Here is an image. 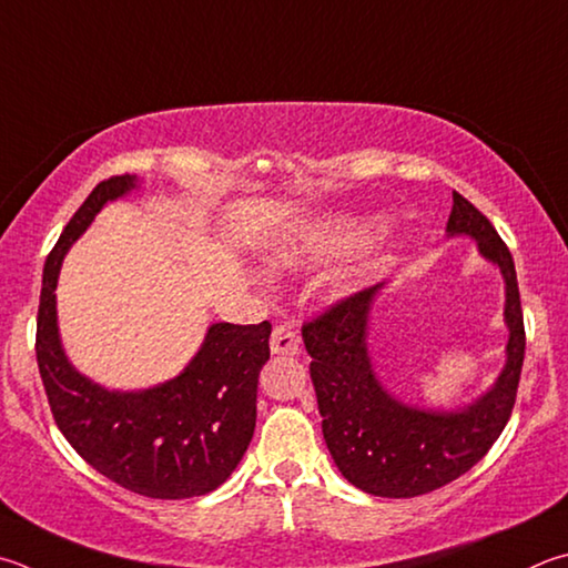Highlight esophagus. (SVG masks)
Listing matches in <instances>:
<instances>
[{
    "instance_id": "esophagus-1",
    "label": "esophagus",
    "mask_w": 568,
    "mask_h": 568,
    "mask_svg": "<svg viewBox=\"0 0 568 568\" xmlns=\"http://www.w3.org/2000/svg\"><path fill=\"white\" fill-rule=\"evenodd\" d=\"M273 355H295L297 353V335L291 325H275L271 335Z\"/></svg>"
}]
</instances>
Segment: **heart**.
<instances>
[{
	"label": "heart",
	"mask_w": 568,
	"mask_h": 568,
	"mask_svg": "<svg viewBox=\"0 0 568 568\" xmlns=\"http://www.w3.org/2000/svg\"><path fill=\"white\" fill-rule=\"evenodd\" d=\"M385 225L379 221H333L315 225V229L297 235L283 248H277L275 263L283 265H301L305 261H317V257L345 255L365 248L373 243Z\"/></svg>",
	"instance_id": "1"
}]
</instances>
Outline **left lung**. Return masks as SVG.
I'll return each instance as SVG.
<instances>
[{"instance_id":"left-lung-1","label":"left lung","mask_w":568,"mask_h":568,"mask_svg":"<svg viewBox=\"0 0 568 568\" xmlns=\"http://www.w3.org/2000/svg\"><path fill=\"white\" fill-rule=\"evenodd\" d=\"M449 235H469L507 283V365L491 389L462 409L402 405L379 385L367 355V320L383 283L359 291L303 325L323 437L343 477L375 497L409 499L469 471L511 417L524 365V315L511 253L487 215L452 193Z\"/></svg>"}]
</instances>
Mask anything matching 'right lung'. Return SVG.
Here are the masks:
<instances>
[{
    "label": "right lung",
    "mask_w": 568,
    "mask_h": 568,
    "mask_svg": "<svg viewBox=\"0 0 568 568\" xmlns=\"http://www.w3.org/2000/svg\"><path fill=\"white\" fill-rule=\"evenodd\" d=\"M136 185L129 173L101 181L49 253L37 315L39 375L61 435L99 474L141 497H201L231 477L251 445L271 323L211 325L179 377L141 392L91 383L69 363L59 339L54 291L61 261L104 203Z\"/></svg>",
    "instance_id": "1"
}]
</instances>
